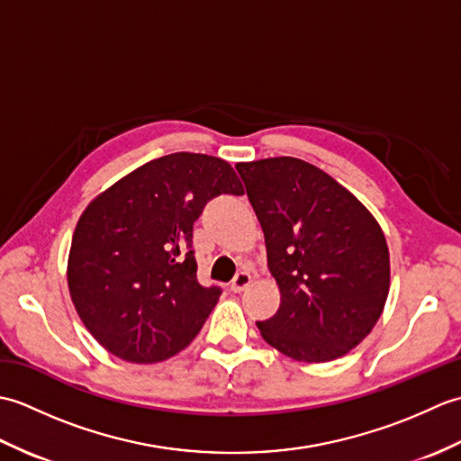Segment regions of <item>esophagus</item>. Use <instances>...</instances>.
I'll return each instance as SVG.
<instances>
[{
  "instance_id": "34e87169",
  "label": "esophagus",
  "mask_w": 461,
  "mask_h": 461,
  "mask_svg": "<svg viewBox=\"0 0 461 461\" xmlns=\"http://www.w3.org/2000/svg\"><path fill=\"white\" fill-rule=\"evenodd\" d=\"M249 283H251V276L248 271H240L236 277H233V281L230 283V289L233 291V293H241V291H246L248 287H249Z\"/></svg>"
}]
</instances>
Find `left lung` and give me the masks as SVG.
<instances>
[{"instance_id": "left-lung-1", "label": "left lung", "mask_w": 461, "mask_h": 461, "mask_svg": "<svg viewBox=\"0 0 461 461\" xmlns=\"http://www.w3.org/2000/svg\"><path fill=\"white\" fill-rule=\"evenodd\" d=\"M261 223L279 311L261 337L293 360L347 355L382 315L390 258L378 221L355 195L299 158L238 164Z\"/></svg>"}]
</instances>
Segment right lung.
<instances>
[{"instance_id":"obj_1","label":"right lung","mask_w":461,"mask_h":461,"mask_svg":"<svg viewBox=\"0 0 461 461\" xmlns=\"http://www.w3.org/2000/svg\"><path fill=\"white\" fill-rule=\"evenodd\" d=\"M221 194H243L228 162L176 152L124 176L83 212L68 291L85 327L114 357L166 360L203 327L221 287L200 285L192 231Z\"/></svg>"}]
</instances>
